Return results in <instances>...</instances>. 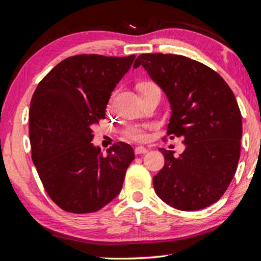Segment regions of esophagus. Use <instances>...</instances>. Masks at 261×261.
Segmentation results:
<instances>
[{
    "instance_id": "esophagus-1",
    "label": "esophagus",
    "mask_w": 261,
    "mask_h": 261,
    "mask_svg": "<svg viewBox=\"0 0 261 261\" xmlns=\"http://www.w3.org/2000/svg\"><path fill=\"white\" fill-rule=\"evenodd\" d=\"M147 152H148V148L143 147V146H137L135 148V153L136 154H145V153H147Z\"/></svg>"
}]
</instances>
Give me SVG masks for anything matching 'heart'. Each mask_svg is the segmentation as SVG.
Masks as SVG:
<instances>
[{
	"label": "heart",
	"instance_id": "1",
	"mask_svg": "<svg viewBox=\"0 0 261 261\" xmlns=\"http://www.w3.org/2000/svg\"><path fill=\"white\" fill-rule=\"evenodd\" d=\"M149 86H155V84L151 82L141 83L139 85V88L149 87ZM113 100V98H112ZM151 127L149 124H138V123H134V124H127L124 126V129L122 130V136L125 139L130 141H136V143H143V141L147 140L148 138V129Z\"/></svg>",
	"mask_w": 261,
	"mask_h": 261
}]
</instances>
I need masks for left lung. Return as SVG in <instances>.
Masks as SVG:
<instances>
[{"mask_svg": "<svg viewBox=\"0 0 261 261\" xmlns=\"http://www.w3.org/2000/svg\"><path fill=\"white\" fill-rule=\"evenodd\" d=\"M139 65L170 102L167 136L185 145L178 156L159 148L165 166L153 177L155 193L174 208H205L223 196L240 160L242 115L235 95L218 72L189 57L141 54L134 68Z\"/></svg>", "mask_w": 261, "mask_h": 261, "instance_id": "left-lung-1", "label": "left lung"}]
</instances>
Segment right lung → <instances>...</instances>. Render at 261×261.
Masks as SVG:
<instances>
[{"instance_id": "right-lung-1", "label": "right lung", "mask_w": 261, "mask_h": 261, "mask_svg": "<svg viewBox=\"0 0 261 261\" xmlns=\"http://www.w3.org/2000/svg\"><path fill=\"white\" fill-rule=\"evenodd\" d=\"M135 57H68L35 88L29 114L32 160L48 196L65 212L93 213L121 191L134 149L116 143L103 155L91 143V126L105 118L110 94Z\"/></svg>"}]
</instances>
